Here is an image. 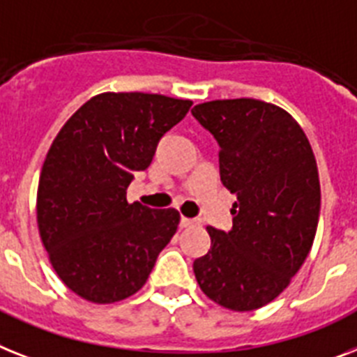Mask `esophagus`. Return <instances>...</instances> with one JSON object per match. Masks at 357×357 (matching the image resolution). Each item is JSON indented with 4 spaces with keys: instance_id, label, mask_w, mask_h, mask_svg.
<instances>
[{
    "instance_id": "esophagus-1",
    "label": "esophagus",
    "mask_w": 357,
    "mask_h": 357,
    "mask_svg": "<svg viewBox=\"0 0 357 357\" xmlns=\"http://www.w3.org/2000/svg\"><path fill=\"white\" fill-rule=\"evenodd\" d=\"M179 225H181L183 229H188V227H196L197 220H190V218H185V215H181V221H179Z\"/></svg>"
}]
</instances>
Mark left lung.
Segmentation results:
<instances>
[{"mask_svg":"<svg viewBox=\"0 0 357 357\" xmlns=\"http://www.w3.org/2000/svg\"><path fill=\"white\" fill-rule=\"evenodd\" d=\"M192 114L220 143L221 183L238 196L229 232L206 227L212 245L194 261L197 285L229 310H256L290 285L312 248L321 203L312 146L266 101H206Z\"/></svg>","mask_w":357,"mask_h":357,"instance_id":"8db88e82","label":"left lung"}]
</instances>
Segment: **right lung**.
<instances>
[{
	"mask_svg": "<svg viewBox=\"0 0 357 357\" xmlns=\"http://www.w3.org/2000/svg\"><path fill=\"white\" fill-rule=\"evenodd\" d=\"M192 101L145 92H103L54 137L41 169L36 214L59 280L92 303L136 294L176 234V208L127 202L167 130Z\"/></svg>",
	"mask_w": 357,
	"mask_h": 357,
	"instance_id": "obj_1",
	"label": "right lung"
}]
</instances>
